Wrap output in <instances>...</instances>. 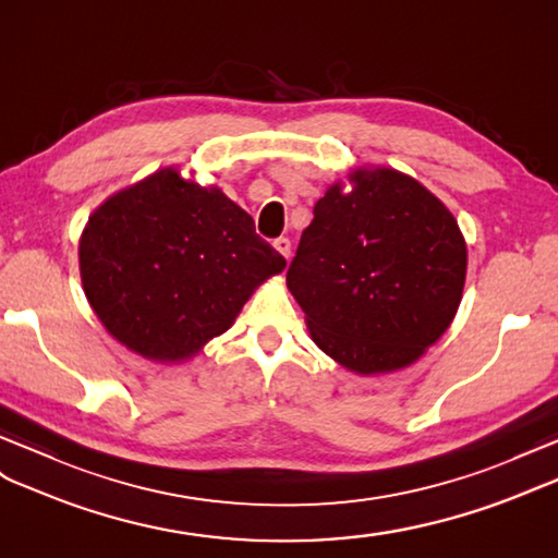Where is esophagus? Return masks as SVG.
<instances>
[{
  "label": "esophagus",
  "instance_id": "1",
  "mask_svg": "<svg viewBox=\"0 0 558 558\" xmlns=\"http://www.w3.org/2000/svg\"><path fill=\"white\" fill-rule=\"evenodd\" d=\"M275 248L289 260V257H291V239H287V236L275 239Z\"/></svg>",
  "mask_w": 558,
  "mask_h": 558
}]
</instances>
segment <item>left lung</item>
Returning a JSON list of instances; mask_svg holds the SVG:
<instances>
[{"label":"left lung","mask_w":558,"mask_h":558,"mask_svg":"<svg viewBox=\"0 0 558 558\" xmlns=\"http://www.w3.org/2000/svg\"><path fill=\"white\" fill-rule=\"evenodd\" d=\"M315 206L287 271L326 355L357 374L402 369L447 331L466 243L442 203L398 170H355Z\"/></svg>","instance_id":"obj_1"}]
</instances>
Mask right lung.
I'll list each match as a JSON object with an SVG mask.
<instances>
[{
	"mask_svg": "<svg viewBox=\"0 0 558 558\" xmlns=\"http://www.w3.org/2000/svg\"><path fill=\"white\" fill-rule=\"evenodd\" d=\"M283 267L246 210L172 168L108 198L80 239L92 310L122 345L156 362L192 357L225 333Z\"/></svg>",
	"mask_w": 558,
	"mask_h": 558,
	"instance_id": "right-lung-1",
	"label": "right lung"
}]
</instances>
